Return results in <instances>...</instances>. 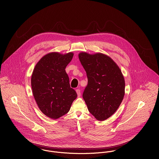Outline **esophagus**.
Listing matches in <instances>:
<instances>
[{
	"label": "esophagus",
	"mask_w": 159,
	"mask_h": 159,
	"mask_svg": "<svg viewBox=\"0 0 159 159\" xmlns=\"http://www.w3.org/2000/svg\"><path fill=\"white\" fill-rule=\"evenodd\" d=\"M76 93H77L78 97H80L81 96V92H80V89H76Z\"/></svg>",
	"instance_id": "34e87169"
}]
</instances>
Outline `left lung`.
I'll return each mask as SVG.
<instances>
[{
    "label": "left lung",
    "instance_id": "1",
    "mask_svg": "<svg viewBox=\"0 0 159 159\" xmlns=\"http://www.w3.org/2000/svg\"><path fill=\"white\" fill-rule=\"evenodd\" d=\"M80 61L88 76L83 97L89 111L102 121L113 114L125 95V80L120 69L108 56L81 52Z\"/></svg>",
    "mask_w": 159,
    "mask_h": 159
}]
</instances>
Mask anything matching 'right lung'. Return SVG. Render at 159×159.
<instances>
[{
  "mask_svg": "<svg viewBox=\"0 0 159 159\" xmlns=\"http://www.w3.org/2000/svg\"><path fill=\"white\" fill-rule=\"evenodd\" d=\"M73 57L72 52L48 53L33 70L31 86L34 98L40 111L51 119H57L67 113L77 97L65 70Z\"/></svg>",
  "mask_w": 159,
  "mask_h": 159,
  "instance_id": "1",
  "label": "right lung"
}]
</instances>
